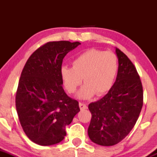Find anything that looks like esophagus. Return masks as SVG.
Instances as JSON below:
<instances>
[{"label": "esophagus", "instance_id": "1", "mask_svg": "<svg viewBox=\"0 0 157 157\" xmlns=\"http://www.w3.org/2000/svg\"><path fill=\"white\" fill-rule=\"evenodd\" d=\"M79 106H80V109H81V110L87 109V105L84 103H82V102H80V103H79Z\"/></svg>", "mask_w": 157, "mask_h": 157}]
</instances>
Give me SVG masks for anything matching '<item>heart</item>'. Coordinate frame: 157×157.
<instances>
[{
    "label": "heart",
    "instance_id": "1",
    "mask_svg": "<svg viewBox=\"0 0 157 157\" xmlns=\"http://www.w3.org/2000/svg\"><path fill=\"white\" fill-rule=\"evenodd\" d=\"M118 71V57L112 52L91 48L76 57L72 67L62 66L60 69L63 85L67 93H74L81 84L80 99H90L107 93L113 86Z\"/></svg>",
    "mask_w": 157,
    "mask_h": 157
}]
</instances>
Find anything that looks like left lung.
Instances as JSON below:
<instances>
[{
    "label": "left lung",
    "mask_w": 157,
    "mask_h": 157,
    "mask_svg": "<svg viewBox=\"0 0 157 157\" xmlns=\"http://www.w3.org/2000/svg\"><path fill=\"white\" fill-rule=\"evenodd\" d=\"M118 71L113 86L105 96L89 105L92 114L90 140L101 146H113L132 130L143 106V86L137 69L127 55L115 49Z\"/></svg>",
    "instance_id": "1"
}]
</instances>
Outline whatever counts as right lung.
<instances>
[{
	"label": "right lung",
	"mask_w": 157,
	"mask_h": 157,
	"mask_svg": "<svg viewBox=\"0 0 157 157\" xmlns=\"http://www.w3.org/2000/svg\"><path fill=\"white\" fill-rule=\"evenodd\" d=\"M79 42H49L35 51L21 73L16 109L28 137L42 146L60 143L66 126L80 112L79 102L63 89L60 69L65 55Z\"/></svg>",
	"instance_id": "1"
}]
</instances>
